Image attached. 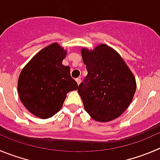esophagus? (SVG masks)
<instances>
[{
  "instance_id": "esophagus-1",
  "label": "esophagus",
  "mask_w": 160,
  "mask_h": 160,
  "mask_svg": "<svg viewBox=\"0 0 160 160\" xmlns=\"http://www.w3.org/2000/svg\"><path fill=\"white\" fill-rule=\"evenodd\" d=\"M76 82H77L78 85H79V84H80V83H81V82H82L81 78H76Z\"/></svg>"
}]
</instances>
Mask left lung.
Listing matches in <instances>:
<instances>
[{"instance_id":"8db88e82","label":"left lung","mask_w":160,"mask_h":160,"mask_svg":"<svg viewBox=\"0 0 160 160\" xmlns=\"http://www.w3.org/2000/svg\"><path fill=\"white\" fill-rule=\"evenodd\" d=\"M88 74L78 92L85 110L100 122L112 121L130 106L136 92L134 75L122 56L105 44L92 50L82 48Z\"/></svg>"}]
</instances>
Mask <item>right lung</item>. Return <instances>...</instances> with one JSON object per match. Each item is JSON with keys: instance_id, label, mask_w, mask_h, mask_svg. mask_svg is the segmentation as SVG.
Wrapping results in <instances>:
<instances>
[{"instance_id": "obj_1", "label": "right lung", "mask_w": 160, "mask_h": 160, "mask_svg": "<svg viewBox=\"0 0 160 160\" xmlns=\"http://www.w3.org/2000/svg\"><path fill=\"white\" fill-rule=\"evenodd\" d=\"M67 51L52 43L39 51L21 71L18 92L22 104L33 115L48 118L61 109L67 93L78 89L71 68L62 63Z\"/></svg>"}]
</instances>
